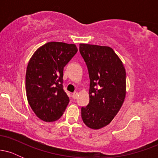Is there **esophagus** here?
<instances>
[{
	"instance_id": "1",
	"label": "esophagus",
	"mask_w": 158,
	"mask_h": 158,
	"mask_svg": "<svg viewBox=\"0 0 158 158\" xmlns=\"http://www.w3.org/2000/svg\"><path fill=\"white\" fill-rule=\"evenodd\" d=\"M72 97H73L74 99H77V97H78V93H77V92H74V93L73 94V95H72Z\"/></svg>"
}]
</instances>
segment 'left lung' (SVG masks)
<instances>
[{
  "mask_svg": "<svg viewBox=\"0 0 158 158\" xmlns=\"http://www.w3.org/2000/svg\"><path fill=\"white\" fill-rule=\"evenodd\" d=\"M79 52L90 79V101L81 107V118L88 127L99 129L111 122L123 106L126 94V69L110 47L80 44Z\"/></svg>",
  "mask_w": 158,
  "mask_h": 158,
  "instance_id": "8db88e82",
  "label": "left lung"
}]
</instances>
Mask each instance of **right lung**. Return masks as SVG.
<instances>
[{
  "instance_id": "1",
  "label": "right lung",
  "mask_w": 158,
  "mask_h": 158,
  "mask_svg": "<svg viewBox=\"0 0 158 158\" xmlns=\"http://www.w3.org/2000/svg\"><path fill=\"white\" fill-rule=\"evenodd\" d=\"M75 44L52 41L40 47L27 68L26 91L35 115L45 122L61 117L70 99L63 89V70L75 56Z\"/></svg>"
}]
</instances>
